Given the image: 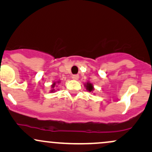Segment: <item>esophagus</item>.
<instances>
[{
    "instance_id": "esophagus-1",
    "label": "esophagus",
    "mask_w": 152,
    "mask_h": 152,
    "mask_svg": "<svg viewBox=\"0 0 152 152\" xmlns=\"http://www.w3.org/2000/svg\"><path fill=\"white\" fill-rule=\"evenodd\" d=\"M78 78H79V76L78 75H73L72 78L74 80H78Z\"/></svg>"
}]
</instances>
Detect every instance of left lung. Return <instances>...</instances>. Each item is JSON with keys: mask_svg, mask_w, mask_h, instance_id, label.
<instances>
[{"mask_svg": "<svg viewBox=\"0 0 152 152\" xmlns=\"http://www.w3.org/2000/svg\"><path fill=\"white\" fill-rule=\"evenodd\" d=\"M85 87H86V90L89 92L93 91L94 90L93 84H92L91 83H90V82H87L86 83H85Z\"/></svg>", "mask_w": 152, "mask_h": 152, "instance_id": "left-lung-1", "label": "left lung"}]
</instances>
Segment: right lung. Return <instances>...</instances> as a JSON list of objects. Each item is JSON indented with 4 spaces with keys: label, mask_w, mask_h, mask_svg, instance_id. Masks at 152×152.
Instances as JSON below:
<instances>
[{
    "label": "right lung",
    "mask_w": 152,
    "mask_h": 152,
    "mask_svg": "<svg viewBox=\"0 0 152 152\" xmlns=\"http://www.w3.org/2000/svg\"><path fill=\"white\" fill-rule=\"evenodd\" d=\"M60 83V81H57V82H53V84L51 85V90H50V92H55V88H54V87L56 86V83Z\"/></svg>",
    "instance_id": "1"
}]
</instances>
